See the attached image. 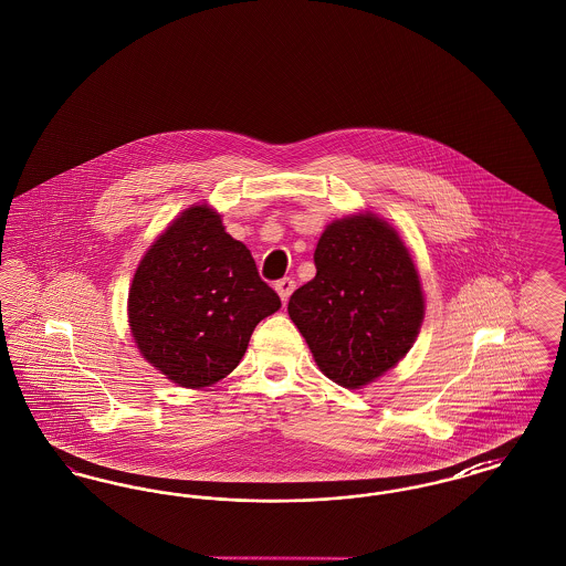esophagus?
I'll use <instances>...</instances> for the list:
<instances>
[{"label": "esophagus", "instance_id": "1", "mask_svg": "<svg viewBox=\"0 0 566 566\" xmlns=\"http://www.w3.org/2000/svg\"><path fill=\"white\" fill-rule=\"evenodd\" d=\"M275 291H277V295L282 298V303H286L289 296L293 295V291H295V280H293V277H282V280H277V282H275Z\"/></svg>", "mask_w": 566, "mask_h": 566}]
</instances>
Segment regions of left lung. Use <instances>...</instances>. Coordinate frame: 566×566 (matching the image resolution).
Segmentation results:
<instances>
[{"label": "left lung", "instance_id": "8db88e82", "mask_svg": "<svg viewBox=\"0 0 566 566\" xmlns=\"http://www.w3.org/2000/svg\"><path fill=\"white\" fill-rule=\"evenodd\" d=\"M314 263V280L289 301L291 321L324 376L363 388L392 369L420 333L418 270L395 227L376 214L333 220Z\"/></svg>", "mask_w": 566, "mask_h": 566}]
</instances>
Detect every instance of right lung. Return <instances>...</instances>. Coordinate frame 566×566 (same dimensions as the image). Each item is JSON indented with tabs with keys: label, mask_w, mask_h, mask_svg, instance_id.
<instances>
[{
	"label": "right lung",
	"mask_w": 566,
	"mask_h": 566,
	"mask_svg": "<svg viewBox=\"0 0 566 566\" xmlns=\"http://www.w3.org/2000/svg\"><path fill=\"white\" fill-rule=\"evenodd\" d=\"M280 305L250 250L203 203L148 248L127 307L142 356L174 384L206 388L240 365L254 326Z\"/></svg>",
	"instance_id": "right-lung-1"
}]
</instances>
